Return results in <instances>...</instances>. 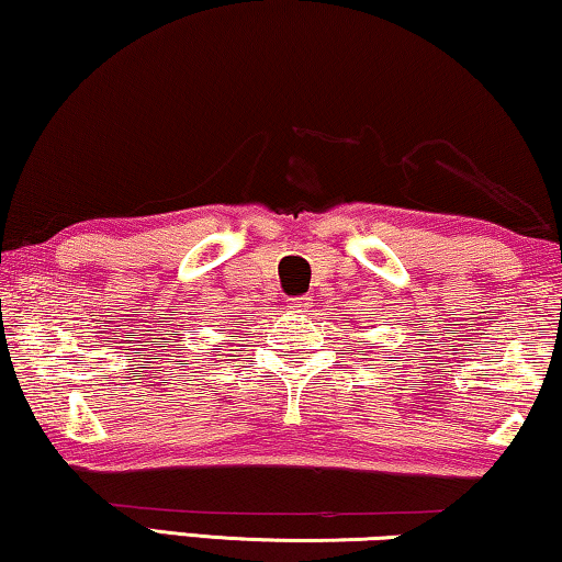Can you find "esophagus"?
<instances>
[{
	"instance_id": "1",
	"label": "esophagus",
	"mask_w": 562,
	"mask_h": 562,
	"mask_svg": "<svg viewBox=\"0 0 562 562\" xmlns=\"http://www.w3.org/2000/svg\"><path fill=\"white\" fill-rule=\"evenodd\" d=\"M312 301H314V299L308 296V294H306V296H296L294 301H291V308H294V312H306V308L312 306Z\"/></svg>"
}]
</instances>
